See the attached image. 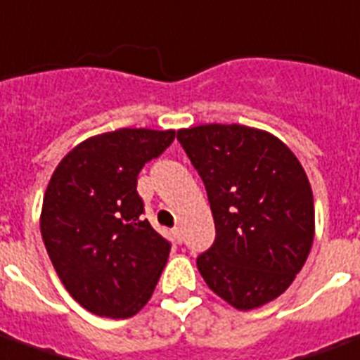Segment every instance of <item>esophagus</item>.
<instances>
[{
	"mask_svg": "<svg viewBox=\"0 0 360 360\" xmlns=\"http://www.w3.org/2000/svg\"><path fill=\"white\" fill-rule=\"evenodd\" d=\"M174 236H175V240L179 241H183V230H181V226H175L174 229Z\"/></svg>",
	"mask_w": 360,
	"mask_h": 360,
	"instance_id": "34e87169",
	"label": "esophagus"
}]
</instances>
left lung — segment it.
I'll list each match as a JSON object with an SVG mask.
<instances>
[{"instance_id":"left-lung-1","label":"left lung","mask_w":360,"mask_h":360,"mask_svg":"<svg viewBox=\"0 0 360 360\" xmlns=\"http://www.w3.org/2000/svg\"><path fill=\"white\" fill-rule=\"evenodd\" d=\"M177 139L215 221V241L196 259L204 281L243 311L276 300L314 243V194L302 164L281 139L249 126H194Z\"/></svg>"}]
</instances>
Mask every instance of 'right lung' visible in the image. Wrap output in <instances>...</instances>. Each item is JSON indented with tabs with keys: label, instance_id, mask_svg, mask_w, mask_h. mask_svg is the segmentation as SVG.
<instances>
[{
	"label": "right lung",
	"instance_id": "1",
	"mask_svg": "<svg viewBox=\"0 0 360 360\" xmlns=\"http://www.w3.org/2000/svg\"><path fill=\"white\" fill-rule=\"evenodd\" d=\"M175 130L120 128L89 137L62 158L41 210V236L60 281L90 314L136 315L149 302L169 245L143 219L137 175Z\"/></svg>",
	"mask_w": 360,
	"mask_h": 360
}]
</instances>
